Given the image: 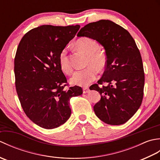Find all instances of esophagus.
<instances>
[{"label": "esophagus", "mask_w": 160, "mask_h": 160, "mask_svg": "<svg viewBox=\"0 0 160 160\" xmlns=\"http://www.w3.org/2000/svg\"><path fill=\"white\" fill-rule=\"evenodd\" d=\"M89 91V89L88 87H84L83 88V93H87Z\"/></svg>", "instance_id": "1"}]
</instances>
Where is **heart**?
<instances>
[{"mask_svg":"<svg viewBox=\"0 0 160 160\" xmlns=\"http://www.w3.org/2000/svg\"><path fill=\"white\" fill-rule=\"evenodd\" d=\"M75 45L78 50L87 56L86 65L89 67L82 70L76 71L71 78V82L78 86H87L96 80L97 71L95 67L101 71L106 66V56L98 51L100 48L99 43L96 40L89 37L79 38L75 43ZM59 64L61 70L64 73L70 74L71 73L72 67L69 62L65 49L60 53Z\"/></svg>","mask_w":160,"mask_h":160,"instance_id":"b5f03b06","label":"heart"}]
</instances>
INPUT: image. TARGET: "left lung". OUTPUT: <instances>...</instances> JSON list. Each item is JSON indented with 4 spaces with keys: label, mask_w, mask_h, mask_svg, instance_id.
I'll return each instance as SVG.
<instances>
[{
    "label": "left lung",
    "mask_w": 160,
    "mask_h": 160,
    "mask_svg": "<svg viewBox=\"0 0 160 160\" xmlns=\"http://www.w3.org/2000/svg\"><path fill=\"white\" fill-rule=\"evenodd\" d=\"M77 36L96 40L106 53L102 77L90 87L101 95L93 107L95 113L106 124H124L139 109L144 96V67L134 39L127 30L108 20L87 24Z\"/></svg>",
    "instance_id": "left-lung-1"
}]
</instances>
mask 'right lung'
<instances>
[{
    "mask_svg": "<svg viewBox=\"0 0 160 160\" xmlns=\"http://www.w3.org/2000/svg\"><path fill=\"white\" fill-rule=\"evenodd\" d=\"M80 25H41L25 33L14 58L16 92L27 116L39 127L52 129L71 116V98L82 89H65L67 78L59 64V56Z\"/></svg>",
    "mask_w": 160,
    "mask_h": 160,
    "instance_id": "1",
    "label": "right lung"
}]
</instances>
